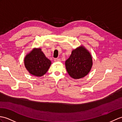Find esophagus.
I'll list each match as a JSON object with an SVG mask.
<instances>
[{
    "label": "esophagus",
    "instance_id": "obj_1",
    "mask_svg": "<svg viewBox=\"0 0 122 122\" xmlns=\"http://www.w3.org/2000/svg\"><path fill=\"white\" fill-rule=\"evenodd\" d=\"M54 61H55V62H60L61 61V60L60 59H59V58H55V59H54Z\"/></svg>",
    "mask_w": 122,
    "mask_h": 122
}]
</instances>
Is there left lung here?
I'll return each mask as SVG.
<instances>
[{
    "mask_svg": "<svg viewBox=\"0 0 122 122\" xmlns=\"http://www.w3.org/2000/svg\"><path fill=\"white\" fill-rule=\"evenodd\" d=\"M68 74L74 79L86 76L92 66V59L90 52L83 46L72 50L69 58L66 61Z\"/></svg>",
    "mask_w": 122,
    "mask_h": 122,
    "instance_id": "1",
    "label": "left lung"
}]
</instances>
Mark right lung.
<instances>
[{
	"mask_svg": "<svg viewBox=\"0 0 122 122\" xmlns=\"http://www.w3.org/2000/svg\"><path fill=\"white\" fill-rule=\"evenodd\" d=\"M51 64L41 48H34L25 56L24 66L30 74L41 77L46 74Z\"/></svg>",
	"mask_w": 122,
	"mask_h": 122,
	"instance_id": "add662e5",
	"label": "right lung"
}]
</instances>
